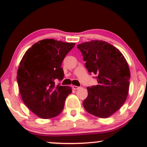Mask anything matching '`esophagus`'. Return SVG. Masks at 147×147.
Masks as SVG:
<instances>
[{
	"label": "esophagus",
	"instance_id": "obj_1",
	"mask_svg": "<svg viewBox=\"0 0 147 147\" xmlns=\"http://www.w3.org/2000/svg\"><path fill=\"white\" fill-rule=\"evenodd\" d=\"M80 87H78V86H73V89L75 90L80 89Z\"/></svg>",
	"mask_w": 147,
	"mask_h": 147
}]
</instances>
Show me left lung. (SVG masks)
Returning <instances> with one entry per match:
<instances>
[{
	"label": "left lung",
	"instance_id": "obj_1",
	"mask_svg": "<svg viewBox=\"0 0 147 147\" xmlns=\"http://www.w3.org/2000/svg\"><path fill=\"white\" fill-rule=\"evenodd\" d=\"M77 47L82 53L88 72L97 76L98 83L87 88L84 107L97 117H110L127 98L130 77L127 61L119 50L104 41L93 40Z\"/></svg>",
	"mask_w": 147,
	"mask_h": 147
}]
</instances>
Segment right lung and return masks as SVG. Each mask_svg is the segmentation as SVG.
<instances>
[{"mask_svg": "<svg viewBox=\"0 0 147 147\" xmlns=\"http://www.w3.org/2000/svg\"><path fill=\"white\" fill-rule=\"evenodd\" d=\"M75 43L46 39L35 43L25 52L17 71V82L22 100L37 116L49 119L62 112L69 86L56 85L62 80V61Z\"/></svg>", "mask_w": 147, "mask_h": 147, "instance_id": "right-lung-1", "label": "right lung"}]
</instances>
